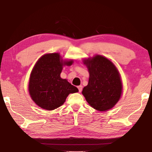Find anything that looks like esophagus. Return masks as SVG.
<instances>
[{"mask_svg":"<svg viewBox=\"0 0 152 152\" xmlns=\"http://www.w3.org/2000/svg\"><path fill=\"white\" fill-rule=\"evenodd\" d=\"M78 90H79V92H81L82 91V86H78Z\"/></svg>","mask_w":152,"mask_h":152,"instance_id":"1","label":"esophagus"}]
</instances>
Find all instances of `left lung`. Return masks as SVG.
I'll return each instance as SVG.
<instances>
[{"mask_svg": "<svg viewBox=\"0 0 152 152\" xmlns=\"http://www.w3.org/2000/svg\"><path fill=\"white\" fill-rule=\"evenodd\" d=\"M89 74L82 95L92 108L100 112L112 109L120 99L123 84L115 64L101 55L83 59Z\"/></svg>", "mask_w": 152, "mask_h": 152, "instance_id": "obj_1", "label": "left lung"}]
</instances>
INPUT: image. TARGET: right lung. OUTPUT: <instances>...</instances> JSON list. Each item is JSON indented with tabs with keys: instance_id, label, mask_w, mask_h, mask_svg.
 Returning a JSON list of instances; mask_svg holds the SVG:
<instances>
[{
	"instance_id": "1",
	"label": "right lung",
	"mask_w": 152,
	"mask_h": 152,
	"mask_svg": "<svg viewBox=\"0 0 152 152\" xmlns=\"http://www.w3.org/2000/svg\"><path fill=\"white\" fill-rule=\"evenodd\" d=\"M73 60H64L59 53H47L39 58L31 71L28 90L35 104L47 110L59 108L70 93L78 92L76 87L61 78L63 66Z\"/></svg>"
}]
</instances>
